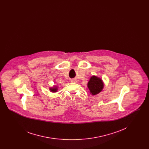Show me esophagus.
<instances>
[{
	"label": "esophagus",
	"mask_w": 149,
	"mask_h": 149,
	"mask_svg": "<svg viewBox=\"0 0 149 149\" xmlns=\"http://www.w3.org/2000/svg\"><path fill=\"white\" fill-rule=\"evenodd\" d=\"M71 82H72V83H77V80L75 79H73V80H71Z\"/></svg>",
	"instance_id": "34e87169"
}]
</instances>
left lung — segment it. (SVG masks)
<instances>
[{"label": "left lung", "instance_id": "1", "mask_svg": "<svg viewBox=\"0 0 149 149\" xmlns=\"http://www.w3.org/2000/svg\"><path fill=\"white\" fill-rule=\"evenodd\" d=\"M103 83L101 79L93 76L88 83V87L92 95H96L100 92L103 88Z\"/></svg>", "mask_w": 149, "mask_h": 149}]
</instances>
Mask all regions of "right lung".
<instances>
[{"instance_id":"right-lung-1","label":"right lung","mask_w":149,"mask_h":149,"mask_svg":"<svg viewBox=\"0 0 149 149\" xmlns=\"http://www.w3.org/2000/svg\"><path fill=\"white\" fill-rule=\"evenodd\" d=\"M50 90L52 92H56L57 91V87L51 88H50Z\"/></svg>"}]
</instances>
